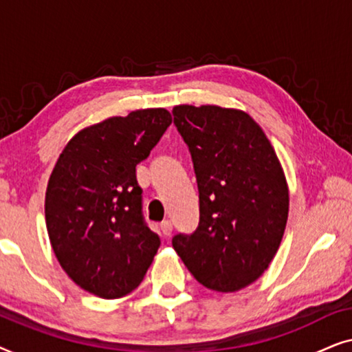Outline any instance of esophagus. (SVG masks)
Instances as JSON below:
<instances>
[{"instance_id": "obj_1", "label": "esophagus", "mask_w": 352, "mask_h": 352, "mask_svg": "<svg viewBox=\"0 0 352 352\" xmlns=\"http://www.w3.org/2000/svg\"><path fill=\"white\" fill-rule=\"evenodd\" d=\"M160 230H162V234L165 235V237H168V235H171V230H173V224H171V221H168V219L162 221V224H160Z\"/></svg>"}]
</instances>
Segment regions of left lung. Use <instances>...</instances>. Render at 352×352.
I'll return each instance as SVG.
<instances>
[{
	"label": "left lung",
	"instance_id": "left-lung-1",
	"mask_svg": "<svg viewBox=\"0 0 352 352\" xmlns=\"http://www.w3.org/2000/svg\"><path fill=\"white\" fill-rule=\"evenodd\" d=\"M175 126L189 148L199 187V226L173 248L201 285L242 290L263 276L282 242L288 187L274 148L248 113L176 105Z\"/></svg>",
	"mask_w": 352,
	"mask_h": 352
}]
</instances>
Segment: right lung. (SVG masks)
<instances>
[{
  "label": "right lung",
  "instance_id": "right-lung-1",
  "mask_svg": "<svg viewBox=\"0 0 352 352\" xmlns=\"http://www.w3.org/2000/svg\"><path fill=\"white\" fill-rule=\"evenodd\" d=\"M171 124L165 109L112 117L81 129L57 160L46 190V226L60 266L105 300L138 288L160 237L142 214L136 165Z\"/></svg>",
  "mask_w": 352,
  "mask_h": 352
}]
</instances>
